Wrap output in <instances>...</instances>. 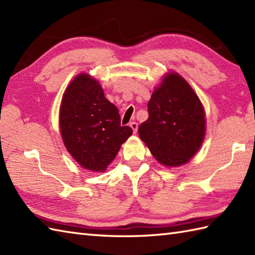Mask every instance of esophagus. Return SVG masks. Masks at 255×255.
<instances>
[{
  "mask_svg": "<svg viewBox=\"0 0 255 255\" xmlns=\"http://www.w3.org/2000/svg\"><path fill=\"white\" fill-rule=\"evenodd\" d=\"M130 127H131V129H132V131H133L134 133H136L137 130H138V123H136V122L130 123Z\"/></svg>",
  "mask_w": 255,
  "mask_h": 255,
  "instance_id": "34e87169",
  "label": "esophagus"
}]
</instances>
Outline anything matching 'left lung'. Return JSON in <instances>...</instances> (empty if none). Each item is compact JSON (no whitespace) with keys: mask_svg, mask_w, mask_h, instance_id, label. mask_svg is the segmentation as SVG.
Segmentation results:
<instances>
[{"mask_svg":"<svg viewBox=\"0 0 255 255\" xmlns=\"http://www.w3.org/2000/svg\"><path fill=\"white\" fill-rule=\"evenodd\" d=\"M149 117L139 137L160 163L177 166L197 152L205 136V113L198 96L180 75L170 73L148 103Z\"/></svg>","mask_w":255,"mask_h":255,"instance_id":"8db88e82","label":"left lung"}]
</instances>
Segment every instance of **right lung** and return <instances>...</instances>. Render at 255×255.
Listing matches in <instances>:
<instances>
[{
	"instance_id": "right-lung-1",
	"label": "right lung",
	"mask_w": 255,
	"mask_h": 255,
	"mask_svg": "<svg viewBox=\"0 0 255 255\" xmlns=\"http://www.w3.org/2000/svg\"><path fill=\"white\" fill-rule=\"evenodd\" d=\"M60 131L66 148L84 169L103 172L132 129L122 126L117 107L105 99L96 80L80 74L64 92Z\"/></svg>"
}]
</instances>
